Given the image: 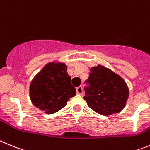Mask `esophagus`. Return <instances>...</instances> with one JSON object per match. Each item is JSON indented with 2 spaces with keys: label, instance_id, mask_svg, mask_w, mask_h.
Listing matches in <instances>:
<instances>
[{
  "label": "esophagus",
  "instance_id": "1",
  "mask_svg": "<svg viewBox=\"0 0 150 150\" xmlns=\"http://www.w3.org/2000/svg\"><path fill=\"white\" fill-rule=\"evenodd\" d=\"M76 92H77V93L80 94V95L83 94V88H82L81 86L77 87V88H76Z\"/></svg>",
  "mask_w": 150,
  "mask_h": 150
}]
</instances>
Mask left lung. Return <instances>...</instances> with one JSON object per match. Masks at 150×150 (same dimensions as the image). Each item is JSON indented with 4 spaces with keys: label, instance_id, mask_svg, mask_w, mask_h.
<instances>
[{
    "label": "left lung",
    "instance_id": "left-lung-1",
    "mask_svg": "<svg viewBox=\"0 0 150 150\" xmlns=\"http://www.w3.org/2000/svg\"><path fill=\"white\" fill-rule=\"evenodd\" d=\"M84 100L89 107L101 115L109 116L125 108L129 90L123 78L110 69L98 64L90 69Z\"/></svg>",
    "mask_w": 150,
    "mask_h": 150
}]
</instances>
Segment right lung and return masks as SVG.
Listing matches in <instances>:
<instances>
[{
  "label": "right lung",
  "mask_w": 150,
  "mask_h": 150,
  "mask_svg": "<svg viewBox=\"0 0 150 150\" xmlns=\"http://www.w3.org/2000/svg\"><path fill=\"white\" fill-rule=\"evenodd\" d=\"M64 63L50 62L36 74L30 85V98L33 105L45 114L59 111L70 98L76 95L71 77Z\"/></svg>",
  "instance_id": "1"
}]
</instances>
